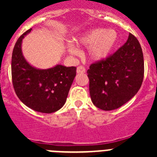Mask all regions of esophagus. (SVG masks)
Here are the masks:
<instances>
[{
    "instance_id": "34e87169",
    "label": "esophagus",
    "mask_w": 157,
    "mask_h": 157,
    "mask_svg": "<svg viewBox=\"0 0 157 157\" xmlns=\"http://www.w3.org/2000/svg\"><path fill=\"white\" fill-rule=\"evenodd\" d=\"M86 72V68L83 66H78L77 67V73L78 74H80V73H85Z\"/></svg>"
}]
</instances>
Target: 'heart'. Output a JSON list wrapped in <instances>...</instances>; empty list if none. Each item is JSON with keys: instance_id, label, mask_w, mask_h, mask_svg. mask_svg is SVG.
Wrapping results in <instances>:
<instances>
[{"instance_id": "b5f03b06", "label": "heart", "mask_w": 157, "mask_h": 157, "mask_svg": "<svg viewBox=\"0 0 157 157\" xmlns=\"http://www.w3.org/2000/svg\"><path fill=\"white\" fill-rule=\"evenodd\" d=\"M119 36L115 30L95 28L86 32L76 41L81 46H90L89 56L94 60L105 59L112 52L117 43ZM67 50L72 55H77L79 51L73 44L67 45Z\"/></svg>"}]
</instances>
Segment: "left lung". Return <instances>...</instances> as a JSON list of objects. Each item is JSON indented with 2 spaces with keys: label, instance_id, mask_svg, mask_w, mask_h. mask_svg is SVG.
Instances as JSON below:
<instances>
[{
  "label": "left lung",
  "instance_id": "1",
  "mask_svg": "<svg viewBox=\"0 0 157 157\" xmlns=\"http://www.w3.org/2000/svg\"><path fill=\"white\" fill-rule=\"evenodd\" d=\"M90 94L98 109L111 111L130 101L144 78V58L139 41L129 34L127 42L107 58L92 63L87 71Z\"/></svg>",
  "mask_w": 157,
  "mask_h": 157
}]
</instances>
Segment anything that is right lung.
<instances>
[{
	"instance_id": "add662e5",
	"label": "right lung",
	"mask_w": 157,
	"mask_h": 157,
	"mask_svg": "<svg viewBox=\"0 0 157 157\" xmlns=\"http://www.w3.org/2000/svg\"><path fill=\"white\" fill-rule=\"evenodd\" d=\"M32 29L18 38L12 56V79L19 99L30 109L42 113H52L66 102L73 80L75 67L56 65L45 70L29 64L23 56V38Z\"/></svg>"
}]
</instances>
